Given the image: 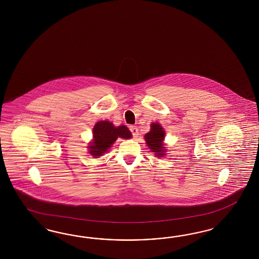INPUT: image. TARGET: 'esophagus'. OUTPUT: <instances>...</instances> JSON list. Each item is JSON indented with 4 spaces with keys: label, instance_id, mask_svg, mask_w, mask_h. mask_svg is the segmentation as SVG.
I'll use <instances>...</instances> for the list:
<instances>
[{
    "label": "esophagus",
    "instance_id": "34e87169",
    "mask_svg": "<svg viewBox=\"0 0 259 259\" xmlns=\"http://www.w3.org/2000/svg\"><path fill=\"white\" fill-rule=\"evenodd\" d=\"M130 131L133 135L134 138H137L138 135H139V130H138V127L137 126H130Z\"/></svg>",
    "mask_w": 259,
    "mask_h": 259
}]
</instances>
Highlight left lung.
Segmentation results:
<instances>
[{"label": "left lung", "mask_w": 259, "mask_h": 259, "mask_svg": "<svg viewBox=\"0 0 259 259\" xmlns=\"http://www.w3.org/2000/svg\"><path fill=\"white\" fill-rule=\"evenodd\" d=\"M165 132L159 123H152L149 133L144 136L147 146L157 157H164L166 150L164 147Z\"/></svg>", "instance_id": "left-lung-1"}]
</instances>
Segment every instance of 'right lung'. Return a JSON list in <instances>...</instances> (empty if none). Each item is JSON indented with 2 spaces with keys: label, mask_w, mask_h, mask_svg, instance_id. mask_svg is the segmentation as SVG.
<instances>
[{
  "label": "right lung",
  "mask_w": 259,
  "mask_h": 259,
  "mask_svg": "<svg viewBox=\"0 0 259 259\" xmlns=\"http://www.w3.org/2000/svg\"><path fill=\"white\" fill-rule=\"evenodd\" d=\"M118 138L128 140L132 138V134L125 125L115 127L108 120H101L95 124L93 141L89 142L90 145L87 148L93 157H101L108 151Z\"/></svg>",
  "instance_id": "obj_1"
}]
</instances>
